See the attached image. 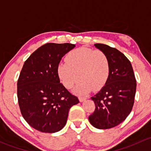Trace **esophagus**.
<instances>
[{"instance_id":"1","label":"esophagus","mask_w":151,"mask_h":151,"mask_svg":"<svg viewBox=\"0 0 151 151\" xmlns=\"http://www.w3.org/2000/svg\"><path fill=\"white\" fill-rule=\"evenodd\" d=\"M78 99H79V101H80L81 102H83V101H84V100H86V98H85V97H78Z\"/></svg>"}]
</instances>
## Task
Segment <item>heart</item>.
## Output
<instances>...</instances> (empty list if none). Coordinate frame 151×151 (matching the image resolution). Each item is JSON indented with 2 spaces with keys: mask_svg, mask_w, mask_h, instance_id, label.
I'll list each match as a JSON object with an SVG mask.
<instances>
[{
  "mask_svg": "<svg viewBox=\"0 0 151 151\" xmlns=\"http://www.w3.org/2000/svg\"><path fill=\"white\" fill-rule=\"evenodd\" d=\"M67 63L57 66V74L66 88H71L78 81L74 91L86 94L92 89H101L110 76V61L105 53L86 47L70 51L66 57Z\"/></svg>",
  "mask_w": 151,
  "mask_h": 151,
  "instance_id": "obj_1",
  "label": "heart"
}]
</instances>
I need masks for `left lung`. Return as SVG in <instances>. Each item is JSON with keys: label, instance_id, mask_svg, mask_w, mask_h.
<instances>
[{"label": "left lung", "instance_id": "1", "mask_svg": "<svg viewBox=\"0 0 151 151\" xmlns=\"http://www.w3.org/2000/svg\"><path fill=\"white\" fill-rule=\"evenodd\" d=\"M94 46L107 54L110 70L105 86L91 97L95 110L88 120L95 128L106 129L120 124L131 113L137 83L131 63L123 53L102 43Z\"/></svg>", "mask_w": 151, "mask_h": 151}]
</instances>
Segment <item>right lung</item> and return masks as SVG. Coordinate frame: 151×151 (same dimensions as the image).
<instances>
[{"label":"right lung","instance_id":"1","mask_svg":"<svg viewBox=\"0 0 151 151\" xmlns=\"http://www.w3.org/2000/svg\"><path fill=\"white\" fill-rule=\"evenodd\" d=\"M72 43H49L24 62L17 81L21 113L30 127L45 133L60 131L67 123L70 108L79 102L60 83L57 66L72 50Z\"/></svg>","mask_w":151,"mask_h":151}]
</instances>
